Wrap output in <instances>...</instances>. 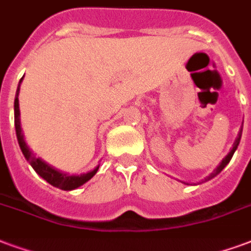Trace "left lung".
<instances>
[{
	"instance_id": "1",
	"label": "left lung",
	"mask_w": 251,
	"mask_h": 251,
	"mask_svg": "<svg viewBox=\"0 0 251 251\" xmlns=\"http://www.w3.org/2000/svg\"><path fill=\"white\" fill-rule=\"evenodd\" d=\"M241 135H242V129H241L240 135H238V137H237V140H235L234 146H233V148H231L230 152H229V153H227V156H226L225 159L222 160L221 164H220V165H218V167H217V169H216V171H214V172H213V173H210V175H209V176L206 177V178H205V181H209V180H210V178H213V177H214V176H217L218 173L221 172L222 169L225 168L226 165H227V164H229V161H230L231 157H233V154H234L235 150H237V147H238V144H240Z\"/></svg>"
}]
</instances>
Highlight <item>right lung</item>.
Returning <instances> with one entry per match:
<instances>
[{
  "label": "right lung",
  "instance_id": "right-lung-1",
  "mask_svg": "<svg viewBox=\"0 0 251 251\" xmlns=\"http://www.w3.org/2000/svg\"><path fill=\"white\" fill-rule=\"evenodd\" d=\"M22 80V79H21ZM20 80V84H21ZM20 84H18V88H17L16 99H14V126H16V133L17 139H18V144H20V148L22 151V153L25 156V159L30 163V165L33 167L34 171L38 173L39 176L45 178L49 184H51L52 186H56L59 189L63 190H73L79 188L80 185H83L84 182H87L90 178H91L95 173L98 172V168H95L94 171L88 173H84V175H79V176H70L67 173H63L61 171H58L51 165H49L47 163H45L42 159L37 157L35 154L30 151V148L26 146L25 139H24V135H22V129H21V122H20V104H18V92H20Z\"/></svg>",
  "mask_w": 251,
  "mask_h": 251
}]
</instances>
